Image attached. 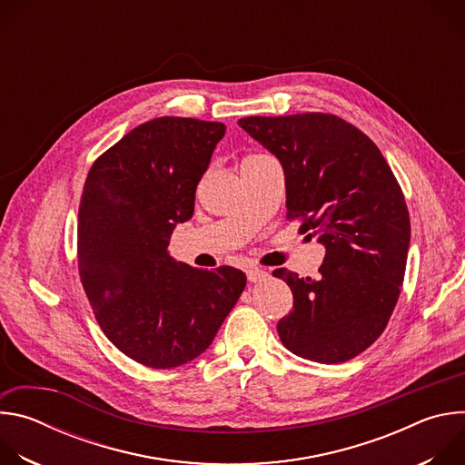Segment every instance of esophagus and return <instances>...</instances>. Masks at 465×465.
Returning a JSON list of instances; mask_svg holds the SVG:
<instances>
[{
	"label": "esophagus",
	"mask_w": 465,
	"mask_h": 465,
	"mask_svg": "<svg viewBox=\"0 0 465 465\" xmlns=\"http://www.w3.org/2000/svg\"><path fill=\"white\" fill-rule=\"evenodd\" d=\"M246 278H248L250 283H261V282L269 280V272L262 271V269H257V267H250L246 271Z\"/></svg>",
	"instance_id": "34e87169"
}]
</instances>
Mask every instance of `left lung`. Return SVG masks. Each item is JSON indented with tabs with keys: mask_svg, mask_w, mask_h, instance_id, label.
<instances>
[{
	"mask_svg": "<svg viewBox=\"0 0 465 465\" xmlns=\"http://www.w3.org/2000/svg\"><path fill=\"white\" fill-rule=\"evenodd\" d=\"M239 126L280 160L287 217L325 246L316 280L274 271L294 296L280 339L298 357L346 362L381 337L400 298L411 244L403 191L377 145L339 115H252Z\"/></svg>",
	"mask_w": 465,
	"mask_h": 465,
	"instance_id": "1",
	"label": "left lung"
}]
</instances>
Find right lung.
<instances>
[{"instance_id":"right-lung-1","label":"right lung","mask_w":465,"mask_h":465,"mask_svg":"<svg viewBox=\"0 0 465 465\" xmlns=\"http://www.w3.org/2000/svg\"><path fill=\"white\" fill-rule=\"evenodd\" d=\"M226 126L156 117L101 154L79 206V274L108 341L149 368H176L213 342L246 276L193 269L169 255L178 223Z\"/></svg>"}]
</instances>
